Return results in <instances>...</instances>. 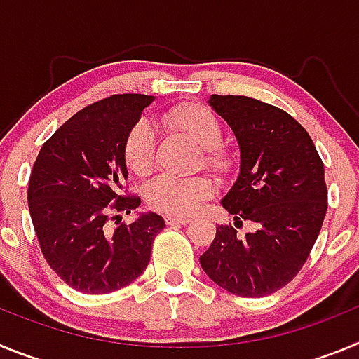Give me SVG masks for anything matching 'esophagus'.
<instances>
[{
  "instance_id": "obj_1",
  "label": "esophagus",
  "mask_w": 359,
  "mask_h": 359,
  "mask_svg": "<svg viewBox=\"0 0 359 359\" xmlns=\"http://www.w3.org/2000/svg\"><path fill=\"white\" fill-rule=\"evenodd\" d=\"M190 221V217L185 215H165V223L167 224H187Z\"/></svg>"
}]
</instances>
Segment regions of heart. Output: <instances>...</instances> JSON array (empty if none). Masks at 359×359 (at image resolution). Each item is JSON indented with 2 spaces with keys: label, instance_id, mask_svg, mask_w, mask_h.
<instances>
[{
  "label": "heart",
  "instance_id": "b5f03b06",
  "mask_svg": "<svg viewBox=\"0 0 359 359\" xmlns=\"http://www.w3.org/2000/svg\"><path fill=\"white\" fill-rule=\"evenodd\" d=\"M167 120L205 149L203 161L208 169L221 176L233 169V158L221 144L223 126L210 109L199 104H185L170 111ZM123 160L136 176L151 172L154 163V133L147 122L135 123L128 133L123 142ZM212 192L214 185L207 176L177 177L161 174L147 183L144 198L152 210L170 215H190L210 198Z\"/></svg>",
  "mask_w": 359,
  "mask_h": 359
}]
</instances>
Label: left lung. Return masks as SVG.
I'll use <instances>...</instances> for the list:
<instances>
[{"label": "left lung", "instance_id": "left-lung-1", "mask_svg": "<svg viewBox=\"0 0 359 359\" xmlns=\"http://www.w3.org/2000/svg\"><path fill=\"white\" fill-rule=\"evenodd\" d=\"M208 104L239 142L241 167L223 198L236 226L219 224L201 268L223 290L259 298L290 284L318 239L327 212L322 158L309 133L286 111L241 95ZM243 220L256 224L236 236Z\"/></svg>", "mask_w": 359, "mask_h": 359}]
</instances>
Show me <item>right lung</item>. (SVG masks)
Segmentation results:
<instances>
[{
  "mask_svg": "<svg viewBox=\"0 0 359 359\" xmlns=\"http://www.w3.org/2000/svg\"><path fill=\"white\" fill-rule=\"evenodd\" d=\"M152 100L123 93L90 104L44 142L32 169L28 208L41 252L81 293H111L136 280L165 228L154 212L113 231L106 226L111 212L131 214L140 207L138 196L122 194L128 180L123 142Z\"/></svg>",
  "mask_w": 359,
  "mask_h": 359,
  "instance_id": "right-lung-1",
  "label": "right lung"
}]
</instances>
